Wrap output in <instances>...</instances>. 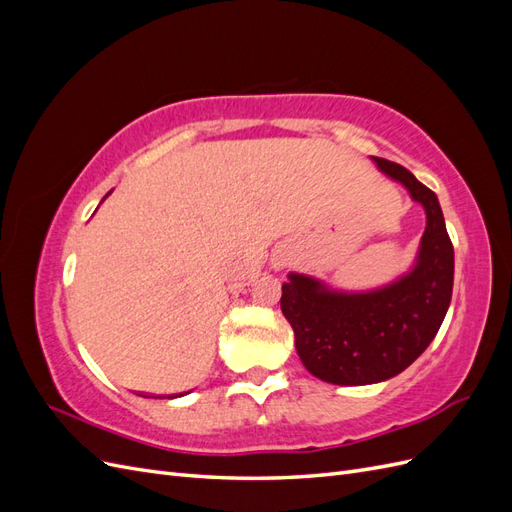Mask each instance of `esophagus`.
<instances>
[{
    "instance_id": "esophagus-1",
    "label": "esophagus",
    "mask_w": 512,
    "mask_h": 512,
    "mask_svg": "<svg viewBox=\"0 0 512 512\" xmlns=\"http://www.w3.org/2000/svg\"><path fill=\"white\" fill-rule=\"evenodd\" d=\"M275 267H282V265H280V262H277V265H275Z\"/></svg>"
}]
</instances>
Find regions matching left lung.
<instances>
[{"instance_id":"8db88e82","label":"left lung","mask_w":512,"mask_h":512,"mask_svg":"<svg viewBox=\"0 0 512 512\" xmlns=\"http://www.w3.org/2000/svg\"><path fill=\"white\" fill-rule=\"evenodd\" d=\"M404 185L427 215L414 267L376 290H333L316 277L288 273L282 314L309 374L339 386L384 382L425 352L451 305L455 254L438 196L408 168L371 158Z\"/></svg>"}]
</instances>
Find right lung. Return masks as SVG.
Segmentation results:
<instances>
[{"instance_id": "obj_1", "label": "right lung", "mask_w": 512, "mask_h": 512, "mask_svg": "<svg viewBox=\"0 0 512 512\" xmlns=\"http://www.w3.org/2000/svg\"><path fill=\"white\" fill-rule=\"evenodd\" d=\"M108 196V194H106ZM183 395V393H181ZM181 395H168V399H173V397H181ZM143 397H149V395H143ZM151 397H156V395H151ZM162 399V397H160Z\"/></svg>"}]
</instances>
